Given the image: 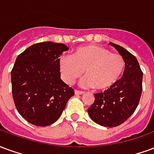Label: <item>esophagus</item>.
Returning <instances> with one entry per match:
<instances>
[{
	"label": "esophagus",
	"mask_w": 154,
	"mask_h": 154,
	"mask_svg": "<svg viewBox=\"0 0 154 154\" xmlns=\"http://www.w3.org/2000/svg\"><path fill=\"white\" fill-rule=\"evenodd\" d=\"M75 94L76 95H82V94H84V91H82L75 90Z\"/></svg>",
	"instance_id": "obj_1"
}]
</instances>
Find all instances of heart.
I'll return each mask as SVG.
<instances>
[{
    "label": "heart",
    "instance_id": "obj_1",
    "mask_svg": "<svg viewBox=\"0 0 154 154\" xmlns=\"http://www.w3.org/2000/svg\"><path fill=\"white\" fill-rule=\"evenodd\" d=\"M63 80L72 84L84 73V87L106 91L115 86L122 76L125 63L119 54H111L104 48L86 45L77 48L72 56L63 54L58 60Z\"/></svg>",
    "mask_w": 154,
    "mask_h": 154
}]
</instances>
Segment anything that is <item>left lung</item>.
I'll list each match as a JSON object with an SVG mask.
<instances>
[{
  "mask_svg": "<svg viewBox=\"0 0 154 154\" xmlns=\"http://www.w3.org/2000/svg\"><path fill=\"white\" fill-rule=\"evenodd\" d=\"M110 44L125 60L123 77L110 89L94 94L95 101L87 110L94 122L112 128L123 124L135 111L142 94L143 72L132 54L118 44Z\"/></svg>",
  "mask_w": 154,
  "mask_h": 154,
  "instance_id": "obj_1",
  "label": "left lung"
}]
</instances>
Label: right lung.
Segmentation results:
<instances>
[{
    "label": "right lung",
    "instance_id": "add662e5",
    "mask_svg": "<svg viewBox=\"0 0 154 154\" xmlns=\"http://www.w3.org/2000/svg\"><path fill=\"white\" fill-rule=\"evenodd\" d=\"M67 45L43 42L18 55L11 70L12 96L29 123L48 126L59 119L74 90L61 80L58 60Z\"/></svg>",
    "mask_w": 154,
    "mask_h": 154
}]
</instances>
